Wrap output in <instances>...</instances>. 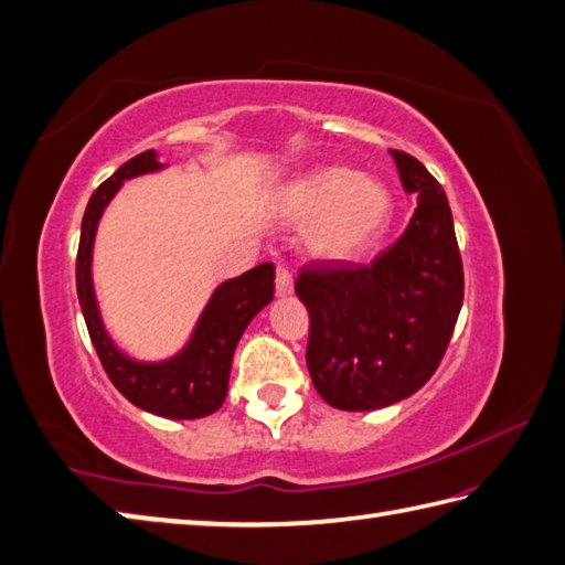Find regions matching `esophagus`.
<instances>
[{
    "instance_id": "obj_1",
    "label": "esophagus",
    "mask_w": 565,
    "mask_h": 565,
    "mask_svg": "<svg viewBox=\"0 0 565 565\" xmlns=\"http://www.w3.org/2000/svg\"><path fill=\"white\" fill-rule=\"evenodd\" d=\"M291 289H294V276H291L289 267L279 264V267H276V294L289 296Z\"/></svg>"
}]
</instances>
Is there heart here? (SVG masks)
I'll list each match as a JSON object with an SVG mask.
<instances>
[{
	"instance_id": "obj_1",
	"label": "heart",
	"mask_w": 565,
	"mask_h": 565,
	"mask_svg": "<svg viewBox=\"0 0 565 565\" xmlns=\"http://www.w3.org/2000/svg\"><path fill=\"white\" fill-rule=\"evenodd\" d=\"M274 207L294 223H311L306 245L328 262L352 259L390 227L394 201L382 181L345 166H316L274 193Z\"/></svg>"
}]
</instances>
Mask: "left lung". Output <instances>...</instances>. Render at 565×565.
I'll use <instances>...</instances> for the list:
<instances>
[{
    "instance_id": "1",
    "label": "left lung",
    "mask_w": 565,
    "mask_h": 565,
    "mask_svg": "<svg viewBox=\"0 0 565 565\" xmlns=\"http://www.w3.org/2000/svg\"><path fill=\"white\" fill-rule=\"evenodd\" d=\"M416 210L404 235L372 264L313 262L296 279L311 316L306 364L323 399L372 412L434 377L462 306V262L444 188L426 166L392 149Z\"/></svg>"
}]
</instances>
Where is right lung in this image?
Here are the masks:
<instances>
[{"label":"right lung","mask_w":565,"mask_h":565,"mask_svg":"<svg viewBox=\"0 0 565 565\" xmlns=\"http://www.w3.org/2000/svg\"><path fill=\"white\" fill-rule=\"evenodd\" d=\"M166 169L157 151L149 149L121 163L90 195L81 225V247L75 262V284L83 318L95 352L121 396L163 418H203L215 414L227 396L230 367L235 348L264 306L274 298V264L264 262L235 279L217 286L181 352L161 362H139L121 352L99 316L93 284V245L105 207L121 183L143 173Z\"/></svg>","instance_id":"obj_1"}]
</instances>
